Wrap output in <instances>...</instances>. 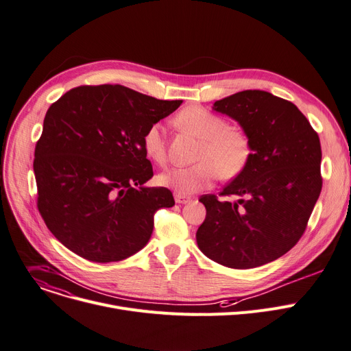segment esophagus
Here are the masks:
<instances>
[{
	"label": "esophagus",
	"mask_w": 351,
	"mask_h": 351,
	"mask_svg": "<svg viewBox=\"0 0 351 351\" xmlns=\"http://www.w3.org/2000/svg\"><path fill=\"white\" fill-rule=\"evenodd\" d=\"M175 202L179 204H186V203H191L192 199L189 196H184L180 193H175Z\"/></svg>",
	"instance_id": "obj_1"
}]
</instances>
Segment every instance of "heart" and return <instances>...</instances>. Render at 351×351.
Here are the masks:
<instances>
[{"label":"heart","instance_id":"heart-1","mask_svg":"<svg viewBox=\"0 0 351 351\" xmlns=\"http://www.w3.org/2000/svg\"><path fill=\"white\" fill-rule=\"evenodd\" d=\"M175 123L200 138L196 155L199 162L162 172L158 176L162 186L180 195H192L208 188L220 173L227 179L236 178L248 167L252 155L250 136L239 128L228 127L223 117L200 106H191L175 117ZM143 148L149 159L159 165L165 163L167 144L159 123L151 124L144 132Z\"/></svg>","mask_w":351,"mask_h":351}]
</instances>
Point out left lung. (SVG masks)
Segmentation results:
<instances>
[{"instance_id": "obj_1", "label": "left lung", "mask_w": 351, "mask_h": 351, "mask_svg": "<svg viewBox=\"0 0 351 351\" xmlns=\"http://www.w3.org/2000/svg\"><path fill=\"white\" fill-rule=\"evenodd\" d=\"M213 110L236 120L250 136L248 167L220 192L199 199L206 219L200 251L228 268L261 267L287 254L302 237L322 191V149L299 108L263 90L217 100Z\"/></svg>"}]
</instances>
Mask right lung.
Listing matches in <instances>:
<instances>
[{"label":"right lung","mask_w":351,"mask_h":351,"mask_svg":"<svg viewBox=\"0 0 351 351\" xmlns=\"http://www.w3.org/2000/svg\"><path fill=\"white\" fill-rule=\"evenodd\" d=\"M180 104L101 84L69 90L46 111L34 160L38 208L66 248L112 263L147 245L155 212L175 200L144 184L154 172L143 136Z\"/></svg>","instance_id":"obj_1"}]
</instances>
